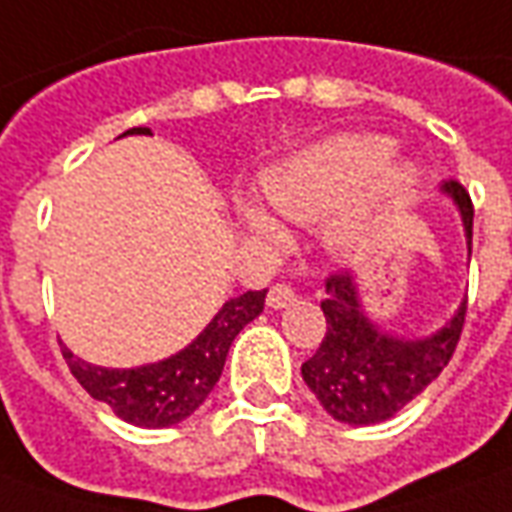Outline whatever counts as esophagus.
<instances>
[{
    "label": "esophagus",
    "mask_w": 512,
    "mask_h": 512,
    "mask_svg": "<svg viewBox=\"0 0 512 512\" xmlns=\"http://www.w3.org/2000/svg\"><path fill=\"white\" fill-rule=\"evenodd\" d=\"M291 302H296V291H293L291 285H274L266 296V305L274 307V310H282V307H288Z\"/></svg>",
    "instance_id": "1"
}]
</instances>
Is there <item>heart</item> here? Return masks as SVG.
Listing matches in <instances>:
<instances>
[{
    "label": "heart",
    "instance_id": "obj_1",
    "mask_svg": "<svg viewBox=\"0 0 512 512\" xmlns=\"http://www.w3.org/2000/svg\"><path fill=\"white\" fill-rule=\"evenodd\" d=\"M421 180L413 157L393 155V141L374 132H338L299 149L263 177L271 210L288 221L310 224L338 210L335 235L360 241L399 210ZM246 230L263 241H280L277 221L252 202H241Z\"/></svg>",
    "mask_w": 512,
    "mask_h": 512
}]
</instances>
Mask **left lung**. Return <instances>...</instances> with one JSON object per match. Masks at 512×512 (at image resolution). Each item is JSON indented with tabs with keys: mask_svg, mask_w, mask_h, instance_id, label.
Instances as JSON below:
<instances>
[{
	"mask_svg": "<svg viewBox=\"0 0 512 512\" xmlns=\"http://www.w3.org/2000/svg\"><path fill=\"white\" fill-rule=\"evenodd\" d=\"M441 194L460 213L471 257L474 207L466 188L449 180L441 185ZM321 310L327 332L316 355L302 363V380L335 421L352 427L382 424L413 402L452 360L466 321L463 299L455 316L430 335H393L371 321L352 274H332Z\"/></svg>",
	"mask_w": 512,
	"mask_h": 512,
	"instance_id": "1",
	"label": "left lung"
}]
</instances>
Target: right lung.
Here are the masks:
<instances>
[{"mask_svg": "<svg viewBox=\"0 0 512 512\" xmlns=\"http://www.w3.org/2000/svg\"><path fill=\"white\" fill-rule=\"evenodd\" d=\"M124 135H152V130L132 127ZM263 302H266V288L246 291L224 302L194 341L177 355L157 363L138 368H102L71 355V349L66 346H63V357L82 388L94 399L105 402L121 421L146 430L174 427L196 413L210 396L224 371V360L235 335L263 313Z\"/></svg>", "mask_w": 512, "mask_h": 512, "instance_id": "obj_1", "label": "right lung"}]
</instances>
